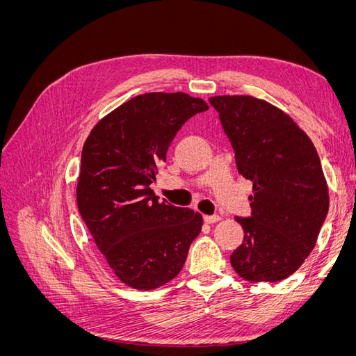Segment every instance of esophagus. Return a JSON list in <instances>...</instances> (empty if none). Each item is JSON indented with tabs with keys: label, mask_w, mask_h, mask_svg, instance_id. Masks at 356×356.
Listing matches in <instances>:
<instances>
[{
	"label": "esophagus",
	"mask_w": 356,
	"mask_h": 356,
	"mask_svg": "<svg viewBox=\"0 0 356 356\" xmlns=\"http://www.w3.org/2000/svg\"><path fill=\"white\" fill-rule=\"evenodd\" d=\"M203 220H204V222H207V224H213V222L220 221L221 217H220V215H204Z\"/></svg>",
	"instance_id": "1"
}]
</instances>
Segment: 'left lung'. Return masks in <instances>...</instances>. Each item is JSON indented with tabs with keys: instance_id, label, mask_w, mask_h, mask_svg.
<instances>
[{
	"instance_id": "1",
	"label": "left lung",
	"mask_w": 356,
	"mask_h": 356,
	"mask_svg": "<svg viewBox=\"0 0 356 356\" xmlns=\"http://www.w3.org/2000/svg\"><path fill=\"white\" fill-rule=\"evenodd\" d=\"M239 174L252 181L250 217L230 255L250 282H277L293 275L314 250L328 213V187L309 136L276 106L252 96H213Z\"/></svg>"
}]
</instances>
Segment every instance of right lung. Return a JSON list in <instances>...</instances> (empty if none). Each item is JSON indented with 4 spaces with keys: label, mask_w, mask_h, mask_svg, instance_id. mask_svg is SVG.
<instances>
[{
    "label": "right lung",
    "mask_w": 356,
    "mask_h": 356,
    "mask_svg": "<svg viewBox=\"0 0 356 356\" xmlns=\"http://www.w3.org/2000/svg\"><path fill=\"white\" fill-rule=\"evenodd\" d=\"M207 110L182 92L139 95L104 117L83 145L79 211L129 286L147 291L174 279L202 230L199 212L160 202L149 186L181 126Z\"/></svg>",
    "instance_id": "add662e5"
}]
</instances>
